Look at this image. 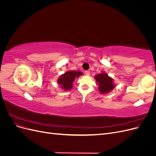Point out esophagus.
<instances>
[{"instance_id": "obj_1", "label": "esophagus", "mask_w": 156, "mask_h": 156, "mask_svg": "<svg viewBox=\"0 0 156 156\" xmlns=\"http://www.w3.org/2000/svg\"><path fill=\"white\" fill-rule=\"evenodd\" d=\"M85 74L87 75V76H88V75H90V72H89V71H85Z\"/></svg>"}]
</instances>
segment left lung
Instances as JSON below:
<instances>
[{
  "label": "left lung",
  "instance_id": "left-lung-1",
  "mask_svg": "<svg viewBox=\"0 0 156 156\" xmlns=\"http://www.w3.org/2000/svg\"><path fill=\"white\" fill-rule=\"evenodd\" d=\"M94 78L98 85V90L101 94L108 93L115 87V84L113 83L114 80L105 72H102L96 75Z\"/></svg>",
  "mask_w": 156,
  "mask_h": 156
}]
</instances>
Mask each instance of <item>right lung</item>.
<instances>
[{"label": "right lung", "mask_w": 156, "mask_h": 156, "mask_svg": "<svg viewBox=\"0 0 156 156\" xmlns=\"http://www.w3.org/2000/svg\"><path fill=\"white\" fill-rule=\"evenodd\" d=\"M83 73L80 71H68L59 77L57 83L60 85V88L65 91L69 90L73 87V83L76 77H79Z\"/></svg>", "instance_id": "1"}]
</instances>
